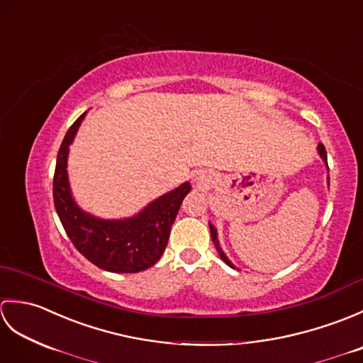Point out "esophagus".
Wrapping results in <instances>:
<instances>
[{"instance_id":"1","label":"esophagus","mask_w":363,"mask_h":363,"mask_svg":"<svg viewBox=\"0 0 363 363\" xmlns=\"http://www.w3.org/2000/svg\"><path fill=\"white\" fill-rule=\"evenodd\" d=\"M195 182L199 184V186H204V184L207 182V176H206L203 172L196 173V174H195Z\"/></svg>"}]
</instances>
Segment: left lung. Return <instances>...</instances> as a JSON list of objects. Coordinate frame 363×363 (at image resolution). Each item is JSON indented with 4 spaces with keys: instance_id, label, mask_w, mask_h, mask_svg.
<instances>
[{
    "instance_id": "obj_1",
    "label": "left lung",
    "mask_w": 363,
    "mask_h": 363,
    "mask_svg": "<svg viewBox=\"0 0 363 363\" xmlns=\"http://www.w3.org/2000/svg\"><path fill=\"white\" fill-rule=\"evenodd\" d=\"M317 150H318V154H320V157L323 159V162H325L326 164V167H328V154H326V150H325V145L323 143H318V146H317ZM328 169H329V167H328ZM329 179V177H328ZM209 228H211V235H212V242H213V245H215V248H217V251H218V254H220V257L223 259V262H225L226 265H229L230 268H235L234 265H233V262H230L229 259H228V256L225 254V251L221 250V246H220V242H218V234H217V229H215V226L212 225V223H209Z\"/></svg>"
}]
</instances>
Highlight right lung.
<instances>
[{
	"mask_svg": "<svg viewBox=\"0 0 363 363\" xmlns=\"http://www.w3.org/2000/svg\"><path fill=\"white\" fill-rule=\"evenodd\" d=\"M86 115L73 123L59 148L52 181L54 207L76 250L91 264L112 273L143 272L164 254L173 221L191 186L189 181L181 184L128 218L106 220L82 211L72 194L67 162Z\"/></svg>",
	"mask_w": 363,
	"mask_h": 363,
	"instance_id": "1",
	"label": "right lung"
}]
</instances>
